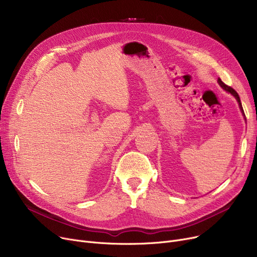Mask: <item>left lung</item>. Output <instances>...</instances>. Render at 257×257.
Wrapping results in <instances>:
<instances>
[{"mask_svg": "<svg viewBox=\"0 0 257 257\" xmlns=\"http://www.w3.org/2000/svg\"><path fill=\"white\" fill-rule=\"evenodd\" d=\"M218 83L220 84V86L225 90V91H227V92H229V93H231L232 96L236 99V101H237V103H238V106H239V109H240V111H241V113H242V115L245 116V113H244V109H242V106H241V103H240V99H239V97H238V94H237V92L232 88V87H230V86H228V85H226L223 81L219 78L218 79Z\"/></svg>", "mask_w": 257, "mask_h": 257, "instance_id": "8db88e82", "label": "left lung"}]
</instances>
